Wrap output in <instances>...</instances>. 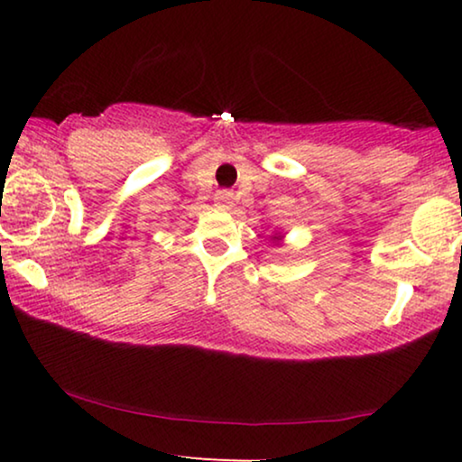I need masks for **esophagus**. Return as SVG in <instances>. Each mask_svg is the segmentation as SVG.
I'll list each match as a JSON object with an SVG mask.
<instances>
[{
    "instance_id": "esophagus-1",
    "label": "esophagus",
    "mask_w": 462,
    "mask_h": 462,
    "mask_svg": "<svg viewBox=\"0 0 462 462\" xmlns=\"http://www.w3.org/2000/svg\"><path fill=\"white\" fill-rule=\"evenodd\" d=\"M214 204H217L220 210H229L233 204V195L229 191H218L214 195Z\"/></svg>"
}]
</instances>
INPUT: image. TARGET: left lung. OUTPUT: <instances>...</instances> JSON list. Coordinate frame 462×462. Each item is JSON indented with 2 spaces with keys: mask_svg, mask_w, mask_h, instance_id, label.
I'll list each match as a JSON object with an SVG mask.
<instances>
[{
  "mask_svg": "<svg viewBox=\"0 0 462 462\" xmlns=\"http://www.w3.org/2000/svg\"><path fill=\"white\" fill-rule=\"evenodd\" d=\"M273 239H275V242H280V239H282V236H275Z\"/></svg>",
  "mask_w": 462,
  "mask_h": 462,
  "instance_id": "1",
  "label": "left lung"
}]
</instances>
